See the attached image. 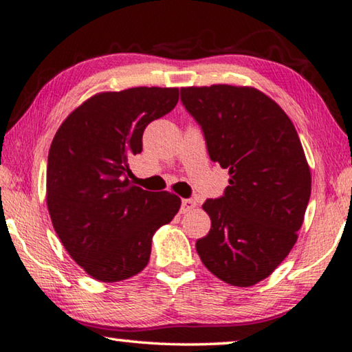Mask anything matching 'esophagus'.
I'll return each instance as SVG.
<instances>
[{
	"instance_id": "1",
	"label": "esophagus",
	"mask_w": 352,
	"mask_h": 352,
	"mask_svg": "<svg viewBox=\"0 0 352 352\" xmlns=\"http://www.w3.org/2000/svg\"><path fill=\"white\" fill-rule=\"evenodd\" d=\"M195 207H197V201H195V199H190V198L182 199L181 212H182V214H187V212H192Z\"/></svg>"
}]
</instances>
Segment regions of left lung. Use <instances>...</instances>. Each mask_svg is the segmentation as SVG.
Returning <instances> with one entry per match:
<instances>
[{
    "label": "left lung",
    "mask_w": 352,
    "mask_h": 352,
    "mask_svg": "<svg viewBox=\"0 0 352 352\" xmlns=\"http://www.w3.org/2000/svg\"><path fill=\"white\" fill-rule=\"evenodd\" d=\"M181 101L210 160L230 176L223 197L203 204L212 226L197 251L217 278L254 285L289 256L309 204L312 177L298 132L272 98L251 87H187Z\"/></svg>",
    "instance_id": "obj_1"
}]
</instances>
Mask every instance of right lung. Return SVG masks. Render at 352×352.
Returning a JSON list of instances; mask_svg holds the SVG:
<instances>
[{
	"label": "right lung",
	"instance_id": "right-lung-1",
	"mask_svg": "<svg viewBox=\"0 0 352 352\" xmlns=\"http://www.w3.org/2000/svg\"><path fill=\"white\" fill-rule=\"evenodd\" d=\"M177 89L134 87L91 96L57 129L46 166V203L68 254L94 279L117 282L140 273L155 230L181 199L129 181V159L142 153L146 126L171 112Z\"/></svg>",
	"mask_w": 352,
	"mask_h": 352
}]
</instances>
